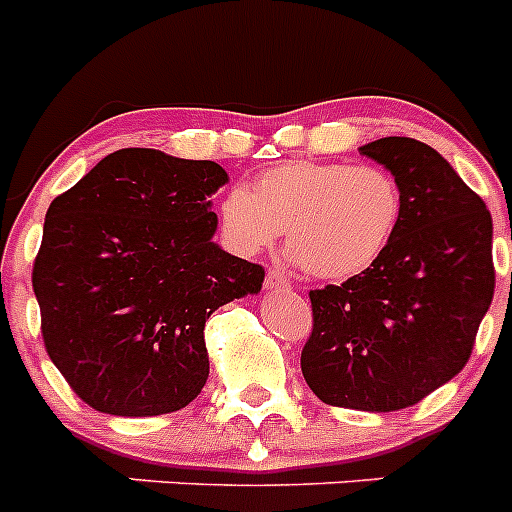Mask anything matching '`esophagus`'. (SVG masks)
I'll use <instances>...</instances> for the list:
<instances>
[{
  "label": "esophagus",
  "instance_id": "1",
  "mask_svg": "<svg viewBox=\"0 0 512 512\" xmlns=\"http://www.w3.org/2000/svg\"><path fill=\"white\" fill-rule=\"evenodd\" d=\"M266 287H274V289H289L292 284H289V279L284 277L282 271L271 269L269 274H266Z\"/></svg>",
  "mask_w": 512,
  "mask_h": 512
}]
</instances>
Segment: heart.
Instances as JSON below:
<instances>
[{"instance_id": "b5f03b06", "label": "heart", "mask_w": 512, "mask_h": 512, "mask_svg": "<svg viewBox=\"0 0 512 512\" xmlns=\"http://www.w3.org/2000/svg\"><path fill=\"white\" fill-rule=\"evenodd\" d=\"M405 197L392 171L341 161H289L253 184L233 187L217 205L228 246L253 256L287 230L297 264L318 279H351L390 251Z\"/></svg>"}]
</instances>
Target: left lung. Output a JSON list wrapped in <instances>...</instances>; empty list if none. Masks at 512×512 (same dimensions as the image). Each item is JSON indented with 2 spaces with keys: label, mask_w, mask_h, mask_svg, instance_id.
<instances>
[{
  "label": "left lung",
  "mask_w": 512,
  "mask_h": 512,
  "mask_svg": "<svg viewBox=\"0 0 512 512\" xmlns=\"http://www.w3.org/2000/svg\"><path fill=\"white\" fill-rule=\"evenodd\" d=\"M390 169L405 210L390 251L359 277L310 289L302 377L325 405L390 413L454 379L495 295L492 215L415 138L359 148Z\"/></svg>",
  "instance_id": "obj_1"
}]
</instances>
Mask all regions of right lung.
<instances>
[{
    "label": "right lung",
    "instance_id": "1",
    "mask_svg": "<svg viewBox=\"0 0 512 512\" xmlns=\"http://www.w3.org/2000/svg\"><path fill=\"white\" fill-rule=\"evenodd\" d=\"M225 182L215 161L122 148L51 202L33 264L40 330L89 408L148 418L202 392L207 318L264 282V266L212 243Z\"/></svg>",
    "mask_w": 512,
    "mask_h": 512
}]
</instances>
